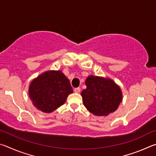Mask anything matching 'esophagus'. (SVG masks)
I'll list each match as a JSON object with an SVG mask.
<instances>
[{
	"label": "esophagus",
	"mask_w": 156,
	"mask_h": 156,
	"mask_svg": "<svg viewBox=\"0 0 156 156\" xmlns=\"http://www.w3.org/2000/svg\"><path fill=\"white\" fill-rule=\"evenodd\" d=\"M74 92L75 93H76V94H78V93H79V92L80 91V87H77V88H75L74 89Z\"/></svg>",
	"instance_id": "esophagus-1"
}]
</instances>
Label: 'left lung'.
<instances>
[{
    "instance_id": "obj_1",
    "label": "left lung",
    "mask_w": 156,
    "mask_h": 156,
    "mask_svg": "<svg viewBox=\"0 0 156 156\" xmlns=\"http://www.w3.org/2000/svg\"><path fill=\"white\" fill-rule=\"evenodd\" d=\"M85 84L87 88L81 92L83 104L95 115H108L117 110L122 101L120 86L112 79L91 75Z\"/></svg>"
}]
</instances>
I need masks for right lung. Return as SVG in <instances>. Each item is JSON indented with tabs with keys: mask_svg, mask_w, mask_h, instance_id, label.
I'll list each match as a JSON object with an SVG mask.
<instances>
[{
	"mask_svg": "<svg viewBox=\"0 0 156 156\" xmlns=\"http://www.w3.org/2000/svg\"><path fill=\"white\" fill-rule=\"evenodd\" d=\"M73 93L69 79L60 70H50L34 78L29 87L33 105L43 113H51L65 103Z\"/></svg>",
	"mask_w": 156,
	"mask_h": 156,
	"instance_id": "add662e5",
	"label": "right lung"
}]
</instances>
